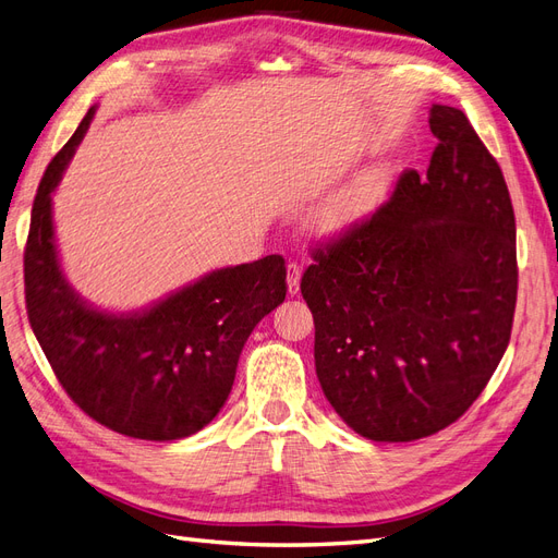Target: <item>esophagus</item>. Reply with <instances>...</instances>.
<instances>
[{
  "label": "esophagus",
  "instance_id": "1",
  "mask_svg": "<svg viewBox=\"0 0 558 558\" xmlns=\"http://www.w3.org/2000/svg\"><path fill=\"white\" fill-rule=\"evenodd\" d=\"M300 277H302V267L298 263H289V272H286V286H289V295H298Z\"/></svg>",
  "mask_w": 558,
  "mask_h": 558
}]
</instances>
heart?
I'll list each match as a JSON object with an SVG mask.
<instances>
[{"instance_id": "heart-1", "label": "heart", "mask_w": 558, "mask_h": 558, "mask_svg": "<svg viewBox=\"0 0 558 558\" xmlns=\"http://www.w3.org/2000/svg\"><path fill=\"white\" fill-rule=\"evenodd\" d=\"M398 181V165L379 160L353 174L340 191H335L316 211V228L337 238L367 221L391 195Z\"/></svg>"}]
</instances>
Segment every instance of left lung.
<instances>
[{"instance_id": "obj_1", "label": "left lung", "mask_w": 558, "mask_h": 558, "mask_svg": "<svg viewBox=\"0 0 558 558\" xmlns=\"http://www.w3.org/2000/svg\"><path fill=\"white\" fill-rule=\"evenodd\" d=\"M426 177L314 251L300 291L316 377L349 428L412 442L480 398L510 342L517 228L508 185L461 109L430 107Z\"/></svg>"}]
</instances>
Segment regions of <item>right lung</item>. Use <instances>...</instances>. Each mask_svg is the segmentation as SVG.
I'll return each instance as SVG.
<instances>
[{
    "label": "right lung",
    "instance_id": "1",
    "mask_svg": "<svg viewBox=\"0 0 558 558\" xmlns=\"http://www.w3.org/2000/svg\"><path fill=\"white\" fill-rule=\"evenodd\" d=\"M90 107L50 160L25 246L29 326L62 388L97 424L137 440H181L221 412L240 353L286 298L281 256L221 267L137 312H105L66 281L53 228V191L86 134Z\"/></svg>",
    "mask_w": 558,
    "mask_h": 558
}]
</instances>
